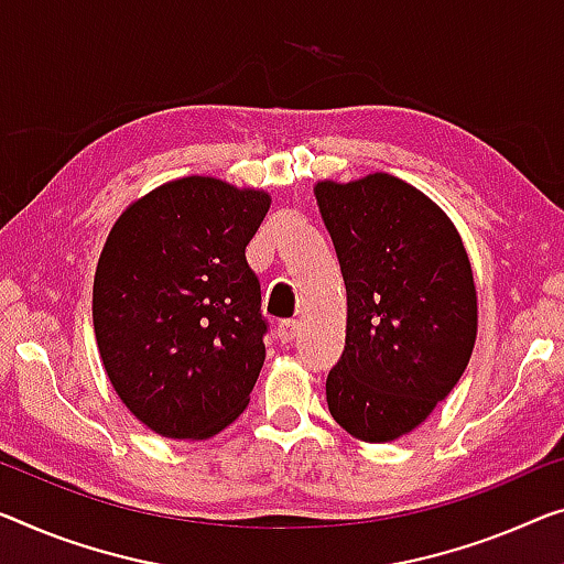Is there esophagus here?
<instances>
[{"mask_svg": "<svg viewBox=\"0 0 564 564\" xmlns=\"http://www.w3.org/2000/svg\"><path fill=\"white\" fill-rule=\"evenodd\" d=\"M275 336H279L281 344H291L299 336V322H293V318L291 322H281L279 329H275Z\"/></svg>", "mask_w": 564, "mask_h": 564, "instance_id": "1", "label": "esophagus"}]
</instances>
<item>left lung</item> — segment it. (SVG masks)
Segmentation results:
<instances>
[{
    "label": "left lung",
    "mask_w": 564,
    "mask_h": 564,
    "mask_svg": "<svg viewBox=\"0 0 564 564\" xmlns=\"http://www.w3.org/2000/svg\"><path fill=\"white\" fill-rule=\"evenodd\" d=\"M347 285V344L326 377L329 413L365 443L423 423L456 388L476 344V283L464 240L398 176L316 182Z\"/></svg>",
    "instance_id": "obj_1"
}]
</instances>
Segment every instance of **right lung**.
<instances>
[{"instance_id":"right-lung-1","label":"right lung","mask_w":564,"mask_h":564,"mask_svg":"<svg viewBox=\"0 0 564 564\" xmlns=\"http://www.w3.org/2000/svg\"><path fill=\"white\" fill-rule=\"evenodd\" d=\"M263 189L182 176L123 209L100 250L94 329L126 408L164 438L205 441L248 408L265 359L246 248Z\"/></svg>"}]
</instances>
